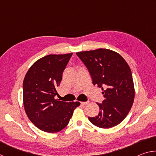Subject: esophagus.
<instances>
[{
  "label": "esophagus",
  "mask_w": 156,
  "mask_h": 156,
  "mask_svg": "<svg viewBox=\"0 0 156 156\" xmlns=\"http://www.w3.org/2000/svg\"><path fill=\"white\" fill-rule=\"evenodd\" d=\"M81 103V105H87L88 103V102H80Z\"/></svg>",
  "instance_id": "1"
}]
</instances>
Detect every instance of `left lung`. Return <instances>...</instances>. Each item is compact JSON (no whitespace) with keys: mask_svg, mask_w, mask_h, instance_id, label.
Returning a JSON list of instances; mask_svg holds the SVG:
<instances>
[{"mask_svg":"<svg viewBox=\"0 0 156 156\" xmlns=\"http://www.w3.org/2000/svg\"><path fill=\"white\" fill-rule=\"evenodd\" d=\"M87 67L94 85L101 88L105 99L98 115L89 117L95 126L107 129L125 119L135 97L131 69L123 58L112 50L98 49L76 53Z\"/></svg>","mask_w":156,"mask_h":156,"instance_id":"left-lung-1","label":"left lung"}]
</instances>
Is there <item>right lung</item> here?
Returning <instances> with one entry per match:
<instances>
[{
  "label": "right lung",
  "instance_id": "add662e5",
  "mask_svg": "<svg viewBox=\"0 0 156 156\" xmlns=\"http://www.w3.org/2000/svg\"><path fill=\"white\" fill-rule=\"evenodd\" d=\"M72 53L49 54L34 63L23 80V105L26 114L36 127L47 133L61 131L68 125L80 103L55 99L56 88Z\"/></svg>",
  "mask_w": 156,
  "mask_h": 156
}]
</instances>
